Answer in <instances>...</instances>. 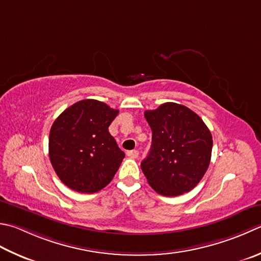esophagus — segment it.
<instances>
[{
  "label": "esophagus",
  "instance_id": "esophagus-1",
  "mask_svg": "<svg viewBox=\"0 0 261 261\" xmlns=\"http://www.w3.org/2000/svg\"><path fill=\"white\" fill-rule=\"evenodd\" d=\"M126 155L129 156L130 158H137L138 156H139V151H138V150H130V151L126 152Z\"/></svg>",
  "mask_w": 261,
  "mask_h": 261
}]
</instances>
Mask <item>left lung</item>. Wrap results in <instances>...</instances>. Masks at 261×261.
Instances as JSON below:
<instances>
[{"label":"left lung","instance_id":"1","mask_svg":"<svg viewBox=\"0 0 261 261\" xmlns=\"http://www.w3.org/2000/svg\"><path fill=\"white\" fill-rule=\"evenodd\" d=\"M152 138L141 170L149 186L162 196L175 197L192 190L211 163L213 137L195 112L176 103L146 111Z\"/></svg>","mask_w":261,"mask_h":261}]
</instances>
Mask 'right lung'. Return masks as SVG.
Here are the masks:
<instances>
[{
    "label": "right lung",
    "instance_id": "add662e5",
    "mask_svg": "<svg viewBox=\"0 0 261 261\" xmlns=\"http://www.w3.org/2000/svg\"><path fill=\"white\" fill-rule=\"evenodd\" d=\"M117 114L119 111L103 101L84 99L54 121L49 131V160L66 187L95 193L114 177L125 156L109 132Z\"/></svg>",
    "mask_w": 261,
    "mask_h": 261
}]
</instances>
